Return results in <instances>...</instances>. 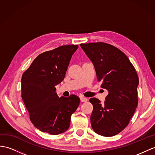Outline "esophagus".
Returning <instances> with one entry per match:
<instances>
[{
  "mask_svg": "<svg viewBox=\"0 0 155 155\" xmlns=\"http://www.w3.org/2000/svg\"><path fill=\"white\" fill-rule=\"evenodd\" d=\"M80 100H81V102H82V103H85V102L88 101V99L85 97H81Z\"/></svg>",
  "mask_w": 155,
  "mask_h": 155,
  "instance_id": "1",
  "label": "esophagus"
}]
</instances>
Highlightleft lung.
I'll list each match as a JSON object with an SVG mask.
<instances>
[{"instance_id": "1", "label": "left lung", "mask_w": 155, "mask_h": 155, "mask_svg": "<svg viewBox=\"0 0 155 155\" xmlns=\"http://www.w3.org/2000/svg\"><path fill=\"white\" fill-rule=\"evenodd\" d=\"M80 46L93 62L101 87L108 91L104 104L96 98L89 99L93 106L92 128L103 136H114L128 125L137 108V71L127 56L110 44L82 43Z\"/></svg>"}]
</instances>
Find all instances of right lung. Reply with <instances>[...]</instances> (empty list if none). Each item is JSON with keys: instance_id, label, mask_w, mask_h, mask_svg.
Segmentation results:
<instances>
[{"instance_id": "1", "label": "right lung", "mask_w": 155, "mask_h": 155, "mask_svg": "<svg viewBox=\"0 0 155 155\" xmlns=\"http://www.w3.org/2000/svg\"><path fill=\"white\" fill-rule=\"evenodd\" d=\"M78 45H70L41 53L21 77V98L36 128L58 135L70 127L71 116L80 103L78 96L58 97L55 86L65 77Z\"/></svg>"}]
</instances>
